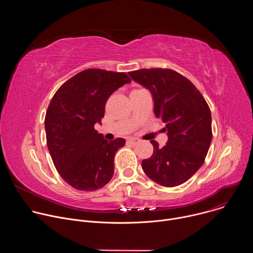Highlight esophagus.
Here are the masks:
<instances>
[{
  "label": "esophagus",
  "mask_w": 253,
  "mask_h": 253,
  "mask_svg": "<svg viewBox=\"0 0 253 253\" xmlns=\"http://www.w3.org/2000/svg\"><path fill=\"white\" fill-rule=\"evenodd\" d=\"M128 142L131 143V144H133V145H135V144H137V143L139 142V139L132 137V138H129V139H128Z\"/></svg>",
  "instance_id": "1"
}]
</instances>
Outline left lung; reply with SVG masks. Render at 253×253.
<instances>
[{"label": "left lung", "instance_id": "left-lung-1", "mask_svg": "<svg viewBox=\"0 0 253 253\" xmlns=\"http://www.w3.org/2000/svg\"><path fill=\"white\" fill-rule=\"evenodd\" d=\"M131 78L148 88L154 100V113L165 123L167 144L158 142L150 158L142 160L145 174L156 183L175 187L186 182L202 166L211 139V113L200 91L183 75L166 68L129 72Z\"/></svg>", "mask_w": 253, "mask_h": 253}]
</instances>
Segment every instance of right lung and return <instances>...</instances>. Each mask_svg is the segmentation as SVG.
Segmentation results:
<instances>
[{"label":"right lung","mask_w":253,"mask_h":253,"mask_svg":"<svg viewBox=\"0 0 253 253\" xmlns=\"http://www.w3.org/2000/svg\"><path fill=\"white\" fill-rule=\"evenodd\" d=\"M129 82L124 72L91 68L54 94L45 116L47 146L58 173L75 189L94 191L111 180L114 156L126 141H108L94 125L104 117L108 98Z\"/></svg>","instance_id":"right-lung-1"}]
</instances>
